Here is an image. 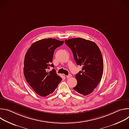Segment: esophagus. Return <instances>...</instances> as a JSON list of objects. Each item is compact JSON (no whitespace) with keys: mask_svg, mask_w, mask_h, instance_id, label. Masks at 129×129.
<instances>
[{"mask_svg":"<svg viewBox=\"0 0 129 129\" xmlns=\"http://www.w3.org/2000/svg\"><path fill=\"white\" fill-rule=\"evenodd\" d=\"M66 78H70L71 77V75H69L68 76H66Z\"/></svg>","mask_w":129,"mask_h":129,"instance_id":"1","label":"esophagus"}]
</instances>
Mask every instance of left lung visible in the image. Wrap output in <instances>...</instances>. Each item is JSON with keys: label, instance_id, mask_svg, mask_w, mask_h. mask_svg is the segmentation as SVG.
Returning <instances> with one entry per match:
<instances>
[{"label": "left lung", "instance_id": "left-lung-1", "mask_svg": "<svg viewBox=\"0 0 129 129\" xmlns=\"http://www.w3.org/2000/svg\"><path fill=\"white\" fill-rule=\"evenodd\" d=\"M71 50L78 65L82 70L76 75L77 85L73 89L78 93L87 95L92 92L100 82L104 70L102 54L93 41L81 38L65 40Z\"/></svg>", "mask_w": 129, "mask_h": 129}]
</instances>
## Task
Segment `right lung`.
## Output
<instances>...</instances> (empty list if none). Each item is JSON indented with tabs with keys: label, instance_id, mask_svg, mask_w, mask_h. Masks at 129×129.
<instances>
[{
	"label": "right lung",
	"instance_id": "obj_1",
	"mask_svg": "<svg viewBox=\"0 0 129 129\" xmlns=\"http://www.w3.org/2000/svg\"><path fill=\"white\" fill-rule=\"evenodd\" d=\"M64 41L48 38L34 42L27 50L24 58L23 72L25 78L35 92L46 96L53 92L62 78L54 69L48 72L50 67H54L53 52L61 46Z\"/></svg>",
	"mask_w": 129,
	"mask_h": 129
}]
</instances>
